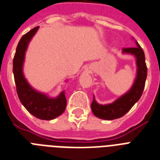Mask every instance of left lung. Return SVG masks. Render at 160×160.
<instances>
[{
    "mask_svg": "<svg viewBox=\"0 0 160 160\" xmlns=\"http://www.w3.org/2000/svg\"><path fill=\"white\" fill-rule=\"evenodd\" d=\"M137 42V47L122 48L123 53H128L134 55L137 58V75L135 82L132 88L125 95L121 96L117 101L109 105H99L95 101L93 97L92 105V110L94 115L97 118L105 120H112L121 118L125 113L132 109L135 103L139 101L145 88L146 77H147V67L146 64L145 54L138 42Z\"/></svg>",
    "mask_w": 160,
    "mask_h": 160,
    "instance_id": "left-lung-1",
    "label": "left lung"
}]
</instances>
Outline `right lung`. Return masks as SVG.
<instances>
[{"label": "right lung", "mask_w": 160, "mask_h": 160, "mask_svg": "<svg viewBox=\"0 0 160 160\" xmlns=\"http://www.w3.org/2000/svg\"><path fill=\"white\" fill-rule=\"evenodd\" d=\"M38 29V27H36L30 30L18 42L13 59V72L17 94L23 106L36 118L51 120L62 114L65 110L67 101L64 92H62L57 98H48L46 95L36 92L28 85L22 71L25 51L28 42Z\"/></svg>", "instance_id": "right-lung-1"}]
</instances>
